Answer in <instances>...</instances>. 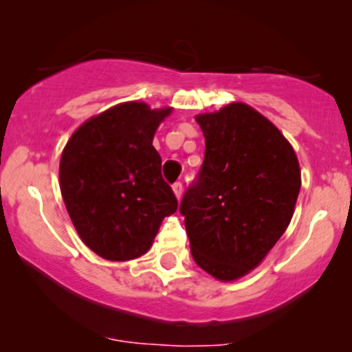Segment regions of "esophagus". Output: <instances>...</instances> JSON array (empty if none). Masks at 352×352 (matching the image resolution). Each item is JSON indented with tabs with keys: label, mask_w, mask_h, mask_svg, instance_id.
Wrapping results in <instances>:
<instances>
[{
	"label": "esophagus",
	"mask_w": 352,
	"mask_h": 352,
	"mask_svg": "<svg viewBox=\"0 0 352 352\" xmlns=\"http://www.w3.org/2000/svg\"><path fill=\"white\" fill-rule=\"evenodd\" d=\"M172 188H173V193H175V197L177 199H182V195H184V184H182V182H175V184L172 185Z\"/></svg>",
	"instance_id": "obj_1"
}]
</instances>
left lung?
<instances>
[{
  "label": "left lung",
  "mask_w": 352,
  "mask_h": 352,
  "mask_svg": "<svg viewBox=\"0 0 352 352\" xmlns=\"http://www.w3.org/2000/svg\"><path fill=\"white\" fill-rule=\"evenodd\" d=\"M195 119L205 159L180 213L195 263L217 280L233 281L256 268L288 228L300 164L285 135L246 104Z\"/></svg>",
  "instance_id": "8db88e82"
}]
</instances>
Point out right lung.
Returning a JSON list of instances; mask_svg holds the SVG:
<instances>
[{
    "instance_id": "1",
    "label": "right lung",
    "mask_w": 352,
    "mask_h": 352,
    "mask_svg": "<svg viewBox=\"0 0 352 352\" xmlns=\"http://www.w3.org/2000/svg\"><path fill=\"white\" fill-rule=\"evenodd\" d=\"M170 107L124 102L84 122L64 147L59 185L80 240L99 256L125 261L152 246L177 199L153 148Z\"/></svg>"
}]
</instances>
